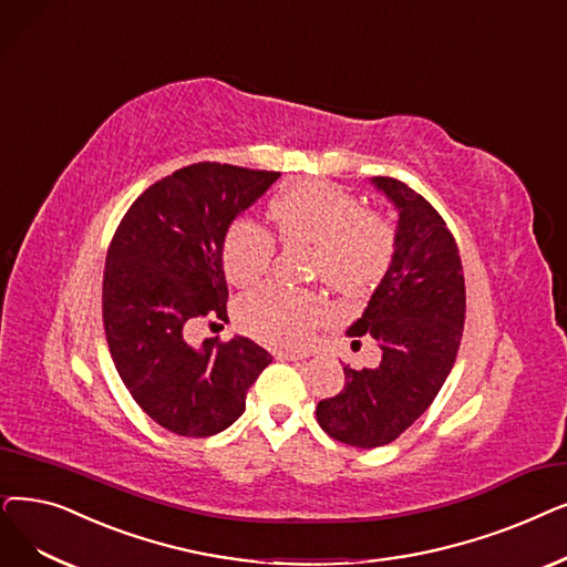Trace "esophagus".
<instances>
[{
    "label": "esophagus",
    "mask_w": 567,
    "mask_h": 567,
    "mask_svg": "<svg viewBox=\"0 0 567 567\" xmlns=\"http://www.w3.org/2000/svg\"><path fill=\"white\" fill-rule=\"evenodd\" d=\"M274 357H276V359H282V361H299V359H303V354H297V352H282V350L274 352Z\"/></svg>",
    "instance_id": "obj_1"
}]
</instances>
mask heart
<instances>
[{
  "label": "heart",
  "instance_id": "b5f03b06",
  "mask_svg": "<svg viewBox=\"0 0 567 567\" xmlns=\"http://www.w3.org/2000/svg\"><path fill=\"white\" fill-rule=\"evenodd\" d=\"M282 245H310V276L342 293H365L380 285L396 255V229L354 194L327 181L282 187L268 204ZM276 243L252 219H234L223 236V268L236 287L257 285L274 264ZM240 329L280 350H303L331 308L317 291L266 285L236 306Z\"/></svg>",
  "mask_w": 567,
  "mask_h": 567
}]
</instances>
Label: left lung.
I'll return each instance as SVG.
<instances>
[{
    "mask_svg": "<svg viewBox=\"0 0 567 567\" xmlns=\"http://www.w3.org/2000/svg\"><path fill=\"white\" fill-rule=\"evenodd\" d=\"M373 183L399 210L396 255L348 336H373L382 361L361 371L344 365L342 391L317 403L319 426L361 450L389 445L426 412L456 361L465 322L463 266L445 219L405 183Z\"/></svg>",
    "mask_w": 567,
    "mask_h": 567,
    "instance_id": "left-lung-1",
    "label": "left lung"
}]
</instances>
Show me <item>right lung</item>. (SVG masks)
Segmentation results:
<instances>
[{
    "label": "right lung",
    "mask_w": 567,
    "mask_h": 567,
    "mask_svg": "<svg viewBox=\"0 0 567 567\" xmlns=\"http://www.w3.org/2000/svg\"><path fill=\"white\" fill-rule=\"evenodd\" d=\"M278 171L199 162L147 187L109 245L102 315L117 375L162 429L208 437L231 426L270 354L250 338L185 340L196 319H227L223 236Z\"/></svg>",
    "instance_id": "right-lung-1"
}]
</instances>
